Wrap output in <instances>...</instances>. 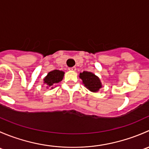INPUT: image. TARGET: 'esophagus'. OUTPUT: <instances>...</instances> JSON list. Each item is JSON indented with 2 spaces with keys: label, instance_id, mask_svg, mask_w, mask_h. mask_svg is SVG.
Segmentation results:
<instances>
[{
  "label": "esophagus",
  "instance_id": "34e87169",
  "mask_svg": "<svg viewBox=\"0 0 149 149\" xmlns=\"http://www.w3.org/2000/svg\"><path fill=\"white\" fill-rule=\"evenodd\" d=\"M69 70H72V71H75L76 70V67H72V68H68Z\"/></svg>",
  "mask_w": 149,
  "mask_h": 149
}]
</instances>
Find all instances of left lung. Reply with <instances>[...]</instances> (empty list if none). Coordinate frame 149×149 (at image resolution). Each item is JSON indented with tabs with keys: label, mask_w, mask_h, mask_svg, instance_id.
I'll return each mask as SVG.
<instances>
[{
	"label": "left lung",
	"mask_w": 149,
	"mask_h": 149,
	"mask_svg": "<svg viewBox=\"0 0 149 149\" xmlns=\"http://www.w3.org/2000/svg\"><path fill=\"white\" fill-rule=\"evenodd\" d=\"M79 78L82 80L84 86L92 92H97L102 87L100 78L94 73L88 71H84L80 73Z\"/></svg>",
	"instance_id": "1"
}]
</instances>
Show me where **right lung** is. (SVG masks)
Segmentation results:
<instances>
[{"label": "right lung", "instance_id": "add662e5", "mask_svg": "<svg viewBox=\"0 0 149 149\" xmlns=\"http://www.w3.org/2000/svg\"><path fill=\"white\" fill-rule=\"evenodd\" d=\"M64 74L65 73L63 71L59 70H54L49 72L45 77V79H43L44 84L47 86V88L50 87L51 89H52L55 84L59 83L63 80Z\"/></svg>", "mask_w": 149, "mask_h": 149}]
</instances>
